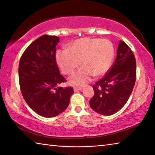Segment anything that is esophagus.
Masks as SVG:
<instances>
[{
	"mask_svg": "<svg viewBox=\"0 0 155 155\" xmlns=\"http://www.w3.org/2000/svg\"><path fill=\"white\" fill-rule=\"evenodd\" d=\"M82 89V87H74V88H73V90H74V91H81Z\"/></svg>",
	"mask_w": 155,
	"mask_h": 155,
	"instance_id": "34e87169",
	"label": "esophagus"
}]
</instances>
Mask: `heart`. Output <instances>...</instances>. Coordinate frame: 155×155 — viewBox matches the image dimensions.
<instances>
[{
	"label": "heart",
	"instance_id": "b5f03b06",
	"mask_svg": "<svg viewBox=\"0 0 155 155\" xmlns=\"http://www.w3.org/2000/svg\"><path fill=\"white\" fill-rule=\"evenodd\" d=\"M115 56L113 42L107 39L82 38L71 43L68 49L58 50L55 54L61 71L71 75L82 66L69 79L71 84L82 86L93 75L100 77L108 71Z\"/></svg>",
	"mask_w": 155,
	"mask_h": 155
}]
</instances>
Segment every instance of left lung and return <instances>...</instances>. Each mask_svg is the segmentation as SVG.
<instances>
[{
    "mask_svg": "<svg viewBox=\"0 0 155 155\" xmlns=\"http://www.w3.org/2000/svg\"><path fill=\"white\" fill-rule=\"evenodd\" d=\"M136 61L130 48L120 40L117 57L107 73L93 86L91 108L103 115L120 110L130 97L136 80Z\"/></svg>",
    "mask_w": 155,
    "mask_h": 155,
    "instance_id": "obj_1",
    "label": "left lung"
}]
</instances>
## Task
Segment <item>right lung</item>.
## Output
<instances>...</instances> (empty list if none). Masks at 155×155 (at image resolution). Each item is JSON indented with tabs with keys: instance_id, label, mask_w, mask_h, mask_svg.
Segmentation results:
<instances>
[{
	"instance_id": "right-lung-1",
	"label": "right lung",
	"mask_w": 155,
	"mask_h": 155,
	"mask_svg": "<svg viewBox=\"0 0 155 155\" xmlns=\"http://www.w3.org/2000/svg\"><path fill=\"white\" fill-rule=\"evenodd\" d=\"M59 40L55 35H42L29 45L19 62L22 97L33 110L45 117H53L64 111L74 92L71 87H59L66 82L55 59V46Z\"/></svg>"
}]
</instances>
